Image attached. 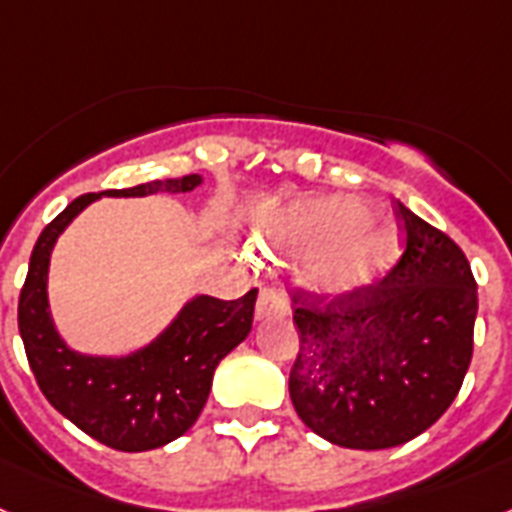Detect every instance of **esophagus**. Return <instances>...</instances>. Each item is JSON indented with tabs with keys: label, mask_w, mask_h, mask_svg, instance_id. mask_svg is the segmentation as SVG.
Returning <instances> with one entry per match:
<instances>
[{
	"label": "esophagus",
	"mask_w": 512,
	"mask_h": 512,
	"mask_svg": "<svg viewBox=\"0 0 512 512\" xmlns=\"http://www.w3.org/2000/svg\"><path fill=\"white\" fill-rule=\"evenodd\" d=\"M287 303L274 287H261L259 301H256V319H269V316H285Z\"/></svg>",
	"instance_id": "1"
}]
</instances>
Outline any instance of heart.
Masks as SVG:
<instances>
[{"label": "heart", "mask_w": 512, "mask_h": 512, "mask_svg": "<svg viewBox=\"0 0 512 512\" xmlns=\"http://www.w3.org/2000/svg\"><path fill=\"white\" fill-rule=\"evenodd\" d=\"M266 246L282 253H314L308 285L324 293H353L379 280L400 253L398 232L371 222V209L356 198L301 201L264 225Z\"/></svg>", "instance_id": "b5f03b06"}]
</instances>
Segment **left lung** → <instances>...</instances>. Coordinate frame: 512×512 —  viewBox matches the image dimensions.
<instances>
[{"instance_id":"8db88e82","label":"left lung","mask_w":512,"mask_h":512,"mask_svg":"<svg viewBox=\"0 0 512 512\" xmlns=\"http://www.w3.org/2000/svg\"><path fill=\"white\" fill-rule=\"evenodd\" d=\"M405 251L353 293L293 287L298 356L290 400L332 445L384 450L426 432L450 408L474 356L479 311L466 253L398 204Z\"/></svg>"}]
</instances>
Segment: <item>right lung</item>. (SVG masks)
Returning a JSON list of instances; mask_svg holds the SVG:
<instances>
[{
  "label": "right lung",
  "instance_id": "right-lung-1",
  "mask_svg": "<svg viewBox=\"0 0 512 512\" xmlns=\"http://www.w3.org/2000/svg\"><path fill=\"white\" fill-rule=\"evenodd\" d=\"M198 183V175H185L75 198L38 235L20 290V337L44 398L80 432L120 453L162 447L196 424L214 369L251 332L259 290L253 287L238 301L198 295L159 340L128 358L80 356L59 340L52 324L46 301L49 256L59 232L99 196L188 193Z\"/></svg>",
  "mask_w": 512,
  "mask_h": 512
}]
</instances>
